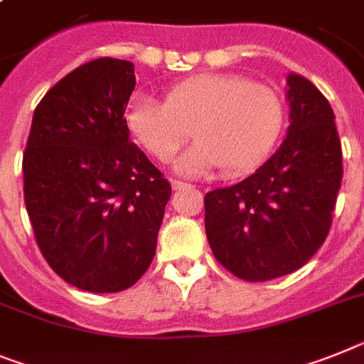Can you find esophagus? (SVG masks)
Listing matches in <instances>:
<instances>
[{
  "label": "esophagus",
  "mask_w": 364,
  "mask_h": 364,
  "mask_svg": "<svg viewBox=\"0 0 364 364\" xmlns=\"http://www.w3.org/2000/svg\"><path fill=\"white\" fill-rule=\"evenodd\" d=\"M171 186H173V189H184V188H188L189 184H186V182H180V180H171Z\"/></svg>",
  "instance_id": "34e87169"
}]
</instances>
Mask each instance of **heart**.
Segmentation results:
<instances>
[{"instance_id":"1","label":"heart","mask_w":364,"mask_h":364,"mask_svg":"<svg viewBox=\"0 0 364 364\" xmlns=\"http://www.w3.org/2000/svg\"><path fill=\"white\" fill-rule=\"evenodd\" d=\"M284 119V102L271 86L232 73L189 77L171 86L166 102L138 95L127 112L130 134L161 164L193 130L197 144L175 164L188 176L219 167L228 176L252 171L276 145Z\"/></svg>"}]
</instances>
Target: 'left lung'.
<instances>
[{"label":"left lung","instance_id":"left-lung-1","mask_svg":"<svg viewBox=\"0 0 364 364\" xmlns=\"http://www.w3.org/2000/svg\"><path fill=\"white\" fill-rule=\"evenodd\" d=\"M287 136L256 173L204 197V225L220 265L267 282L306 265L330 232L343 151L328 99L306 77H287Z\"/></svg>","mask_w":364,"mask_h":364}]
</instances>
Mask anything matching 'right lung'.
<instances>
[{"label": "right lung", "instance_id": "obj_1", "mask_svg": "<svg viewBox=\"0 0 364 364\" xmlns=\"http://www.w3.org/2000/svg\"><path fill=\"white\" fill-rule=\"evenodd\" d=\"M134 64L86 62L33 114L23 197L40 252L64 282L90 293L134 285L156 252L171 184L129 139Z\"/></svg>", "mask_w": 364, "mask_h": 364}]
</instances>
